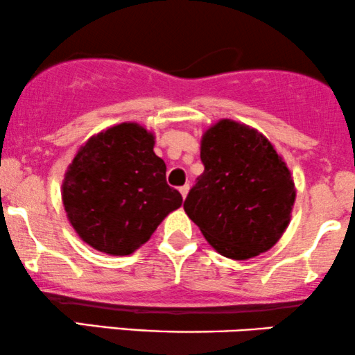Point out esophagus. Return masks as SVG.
Instances as JSON below:
<instances>
[{
  "mask_svg": "<svg viewBox=\"0 0 355 355\" xmlns=\"http://www.w3.org/2000/svg\"><path fill=\"white\" fill-rule=\"evenodd\" d=\"M189 190H190L189 183H185V185L180 187V193H182V196H183V200H185L187 195H189Z\"/></svg>",
  "mask_w": 355,
  "mask_h": 355,
  "instance_id": "1",
  "label": "esophagus"
}]
</instances>
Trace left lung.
<instances>
[{
    "instance_id": "1",
    "label": "left lung",
    "mask_w": 355,
    "mask_h": 355,
    "mask_svg": "<svg viewBox=\"0 0 355 355\" xmlns=\"http://www.w3.org/2000/svg\"><path fill=\"white\" fill-rule=\"evenodd\" d=\"M200 159L205 172L183 208L207 241L236 261L275 246L291 220L296 189L270 140L221 119L203 134Z\"/></svg>"
}]
</instances>
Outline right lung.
<instances>
[{"label": "right lung", "mask_w": 355, "mask_h": 355, "mask_svg": "<svg viewBox=\"0 0 355 355\" xmlns=\"http://www.w3.org/2000/svg\"><path fill=\"white\" fill-rule=\"evenodd\" d=\"M155 137L135 122L109 127L79 148L62 182L67 220L83 241L127 256L150 240L182 195L166 185Z\"/></svg>", "instance_id": "right-lung-1"}]
</instances>
